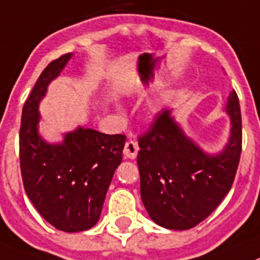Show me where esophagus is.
<instances>
[{
  "instance_id": "esophagus-1",
  "label": "esophagus",
  "mask_w": 260,
  "mask_h": 260,
  "mask_svg": "<svg viewBox=\"0 0 260 260\" xmlns=\"http://www.w3.org/2000/svg\"><path fill=\"white\" fill-rule=\"evenodd\" d=\"M123 153H124V157L125 158L135 159L137 155V153H139V144H137L136 141H132V140H129V141H127V143H125Z\"/></svg>"
}]
</instances>
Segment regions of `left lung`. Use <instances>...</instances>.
Returning a JSON list of instances; mask_svg holds the SVG:
<instances>
[{
  "instance_id": "1",
  "label": "left lung",
  "mask_w": 260,
  "mask_h": 260,
  "mask_svg": "<svg viewBox=\"0 0 260 260\" xmlns=\"http://www.w3.org/2000/svg\"><path fill=\"white\" fill-rule=\"evenodd\" d=\"M225 111L232 127L229 141L218 154L205 153L187 137L171 110H162L150 129L139 137L141 200L159 226H196L232 188L242 152V119L236 91L230 92Z\"/></svg>"
}]
</instances>
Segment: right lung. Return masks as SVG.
Returning a JSON list of instances; mask_svg holds the SVG:
<instances>
[{
	"instance_id": "add662e5",
	"label": "right lung",
	"mask_w": 260,
	"mask_h": 260,
	"mask_svg": "<svg viewBox=\"0 0 260 260\" xmlns=\"http://www.w3.org/2000/svg\"><path fill=\"white\" fill-rule=\"evenodd\" d=\"M71 57L67 53L49 62L27 98L19 159L24 191L42 217L56 229L76 233L98 222L114 173L123 159L125 136L78 127L65 133L60 144L42 139L39 103Z\"/></svg>"
}]
</instances>
